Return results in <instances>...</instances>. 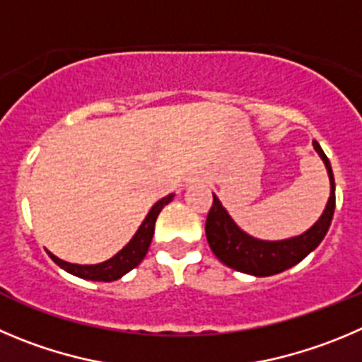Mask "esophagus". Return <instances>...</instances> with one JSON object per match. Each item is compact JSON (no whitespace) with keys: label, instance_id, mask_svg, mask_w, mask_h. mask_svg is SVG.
Wrapping results in <instances>:
<instances>
[{"label":"esophagus","instance_id":"1","mask_svg":"<svg viewBox=\"0 0 362 362\" xmlns=\"http://www.w3.org/2000/svg\"><path fill=\"white\" fill-rule=\"evenodd\" d=\"M204 182H207V177H204V175H194V177L187 178V184H204Z\"/></svg>","mask_w":362,"mask_h":362}]
</instances>
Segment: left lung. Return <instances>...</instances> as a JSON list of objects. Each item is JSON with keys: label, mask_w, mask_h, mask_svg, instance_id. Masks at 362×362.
<instances>
[{"label": "left lung", "mask_w": 362, "mask_h": 362, "mask_svg": "<svg viewBox=\"0 0 362 362\" xmlns=\"http://www.w3.org/2000/svg\"><path fill=\"white\" fill-rule=\"evenodd\" d=\"M313 146L329 173L330 197L318 221L307 228L303 234L279 239V241L253 238L238 227V223L230 218L219 198L212 194L214 200H212V207L205 223V235H207L211 250L223 264L246 275L272 276L298 264L323 241L332 221L334 207H336V185H334L332 168L322 146L316 141H313Z\"/></svg>", "instance_id": "8db88e82"}]
</instances>
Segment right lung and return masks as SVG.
I'll return each instance as SVG.
<instances>
[{
    "mask_svg": "<svg viewBox=\"0 0 362 362\" xmlns=\"http://www.w3.org/2000/svg\"><path fill=\"white\" fill-rule=\"evenodd\" d=\"M173 197L175 194L171 192L168 197L160 198V200L150 209V212L146 214L144 221L141 223V227L137 228L134 238H132L114 257H110L109 261L100 262V264H71V262H66L62 261V259L55 257L52 252H48V255L53 259V262H55L57 266H60V268L64 269V272L71 273V275L74 276H80V279L94 280V282H112V280L121 279V276L127 275L130 269H134L135 266L141 264V261H143L144 255H146L148 248H150L157 216L160 214V211L165 205L173 200Z\"/></svg>",
    "mask_w": 362,
    "mask_h": 362,
    "instance_id": "obj_1",
    "label": "right lung"
}]
</instances>
